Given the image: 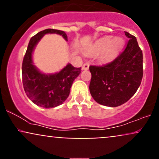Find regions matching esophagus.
Instances as JSON below:
<instances>
[{"mask_svg":"<svg viewBox=\"0 0 159 159\" xmlns=\"http://www.w3.org/2000/svg\"><path fill=\"white\" fill-rule=\"evenodd\" d=\"M89 66H90V64L88 63H85L82 66V70H87L89 69Z\"/></svg>","mask_w":159,"mask_h":159,"instance_id":"34e87169","label":"esophagus"}]
</instances>
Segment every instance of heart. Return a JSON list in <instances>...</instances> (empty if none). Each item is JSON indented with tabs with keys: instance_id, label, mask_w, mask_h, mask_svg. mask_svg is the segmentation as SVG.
<instances>
[{
	"instance_id": "1",
	"label": "heart",
	"mask_w": 159,
	"mask_h": 159,
	"mask_svg": "<svg viewBox=\"0 0 159 159\" xmlns=\"http://www.w3.org/2000/svg\"><path fill=\"white\" fill-rule=\"evenodd\" d=\"M125 44V40L120 36L113 38L111 36H106L101 38L94 43L92 47V52L98 54L102 51L101 58L104 61H111L116 57L120 50Z\"/></svg>"
}]
</instances>
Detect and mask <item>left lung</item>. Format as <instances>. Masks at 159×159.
Masks as SVG:
<instances>
[{
    "instance_id": "1",
    "label": "left lung",
    "mask_w": 159,
    "mask_h": 159,
    "mask_svg": "<svg viewBox=\"0 0 159 159\" xmlns=\"http://www.w3.org/2000/svg\"><path fill=\"white\" fill-rule=\"evenodd\" d=\"M125 34L129 39L126 47L114 61L90 66V94L96 102L105 106L117 107L129 101L143 78V53L135 36L128 32Z\"/></svg>"
}]
</instances>
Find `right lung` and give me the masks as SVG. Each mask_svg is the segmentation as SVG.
I'll return each mask as SVG.
<instances>
[{
  "label": "right lung",
  "mask_w": 159,
  "mask_h": 159,
  "mask_svg": "<svg viewBox=\"0 0 159 159\" xmlns=\"http://www.w3.org/2000/svg\"><path fill=\"white\" fill-rule=\"evenodd\" d=\"M48 34H56L68 41L64 31L45 29L30 39L22 63V83L27 97L37 106L51 108L59 106L68 98L72 83L81 72L68 63L58 72L45 74L39 70L33 62V53L40 39Z\"/></svg>",
  "instance_id": "add662e5"
}]
</instances>
